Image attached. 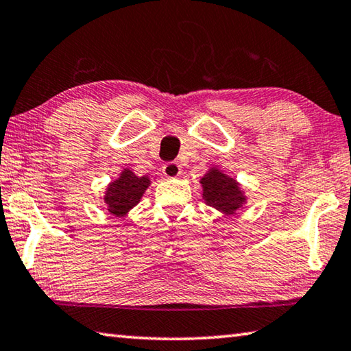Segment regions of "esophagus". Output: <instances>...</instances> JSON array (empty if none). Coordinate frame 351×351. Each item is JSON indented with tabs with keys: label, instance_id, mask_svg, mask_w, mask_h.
I'll return each mask as SVG.
<instances>
[{
	"label": "esophagus",
	"instance_id": "esophagus-1",
	"mask_svg": "<svg viewBox=\"0 0 351 351\" xmlns=\"http://www.w3.org/2000/svg\"><path fill=\"white\" fill-rule=\"evenodd\" d=\"M163 174L166 176V177H169V179H172V177H177V176H180V172H182V166L177 163V162H169V163H166L165 166H163Z\"/></svg>",
	"mask_w": 351,
	"mask_h": 351
}]
</instances>
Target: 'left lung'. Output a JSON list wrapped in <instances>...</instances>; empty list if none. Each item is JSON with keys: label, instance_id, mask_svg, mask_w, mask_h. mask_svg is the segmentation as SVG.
<instances>
[{"label": "left lung", "instance_id": "8db88e82", "mask_svg": "<svg viewBox=\"0 0 351 351\" xmlns=\"http://www.w3.org/2000/svg\"><path fill=\"white\" fill-rule=\"evenodd\" d=\"M200 183L204 186V200L206 205L216 208L226 216L234 214L237 208H241L245 202L237 182L217 169H211L205 174Z\"/></svg>", "mask_w": 351, "mask_h": 351}]
</instances>
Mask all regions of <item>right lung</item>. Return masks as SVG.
<instances>
[{
	"instance_id": "right-lung-1",
	"label": "right lung",
	"mask_w": 351,
	"mask_h": 351,
	"mask_svg": "<svg viewBox=\"0 0 351 351\" xmlns=\"http://www.w3.org/2000/svg\"><path fill=\"white\" fill-rule=\"evenodd\" d=\"M149 183V177H138L129 169L123 171L120 179L110 183L104 195L109 213L115 217H125L126 213L138 204Z\"/></svg>"
}]
</instances>
